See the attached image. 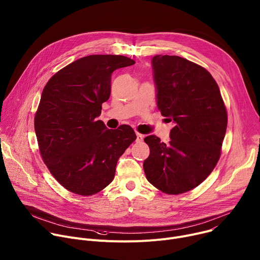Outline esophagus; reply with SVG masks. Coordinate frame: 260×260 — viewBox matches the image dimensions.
<instances>
[{
    "label": "esophagus",
    "mask_w": 260,
    "mask_h": 260,
    "mask_svg": "<svg viewBox=\"0 0 260 260\" xmlns=\"http://www.w3.org/2000/svg\"><path fill=\"white\" fill-rule=\"evenodd\" d=\"M143 137H145V136H143L142 134H140L139 132H136V141H137V142H140V141H142Z\"/></svg>",
    "instance_id": "1"
}]
</instances>
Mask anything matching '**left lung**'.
<instances>
[{"mask_svg":"<svg viewBox=\"0 0 260 260\" xmlns=\"http://www.w3.org/2000/svg\"><path fill=\"white\" fill-rule=\"evenodd\" d=\"M157 106L175 126L170 141L145 138L148 181L167 194H181L203 183L215 168L226 133L227 112L211 73L178 55L152 59Z\"/></svg>","mask_w":260,"mask_h":260,"instance_id":"8db88e82","label":"left lung"}]
</instances>
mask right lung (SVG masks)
<instances>
[{"label":"right lung","instance_id":"obj_1","mask_svg":"<svg viewBox=\"0 0 260 260\" xmlns=\"http://www.w3.org/2000/svg\"><path fill=\"white\" fill-rule=\"evenodd\" d=\"M133 64L124 55H88L56 72L43 89L35 114L39 151L53 178L72 193L90 196L108 186L136 139L128 125L111 130L97 121L112 72Z\"/></svg>","mask_w":260,"mask_h":260}]
</instances>
